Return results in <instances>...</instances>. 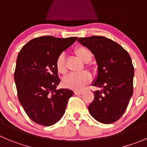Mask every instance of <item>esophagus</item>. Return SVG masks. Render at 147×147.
I'll return each mask as SVG.
<instances>
[{"mask_svg": "<svg viewBox=\"0 0 147 147\" xmlns=\"http://www.w3.org/2000/svg\"><path fill=\"white\" fill-rule=\"evenodd\" d=\"M74 93H75V95H79V94H83V91H82V90H75Z\"/></svg>", "mask_w": 147, "mask_h": 147, "instance_id": "esophagus-1", "label": "esophagus"}]
</instances>
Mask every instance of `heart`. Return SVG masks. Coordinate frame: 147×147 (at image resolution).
I'll return each instance as SVG.
<instances>
[{
	"instance_id": "obj_1",
	"label": "heart",
	"mask_w": 147,
	"mask_h": 147,
	"mask_svg": "<svg viewBox=\"0 0 147 147\" xmlns=\"http://www.w3.org/2000/svg\"><path fill=\"white\" fill-rule=\"evenodd\" d=\"M74 53L82 61L86 63V67L90 68V66L88 64L93 58L92 51L84 46H78L74 49ZM55 66L57 72L60 74L64 75L67 72L65 65V59L64 53H60L57 58ZM91 80V76L90 73L86 71L76 74H70L66 77L63 80V85L64 87L72 90H79L83 89Z\"/></svg>"
}]
</instances>
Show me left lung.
Instances as JSON below:
<instances>
[{"label": "left lung", "instance_id": "1", "mask_svg": "<svg viewBox=\"0 0 147 147\" xmlns=\"http://www.w3.org/2000/svg\"><path fill=\"white\" fill-rule=\"evenodd\" d=\"M78 40L92 51L98 65V76L92 86L101 90L94 92L89 112L100 123H115L125 112L134 93V67L131 57L120 45L106 37L90 36Z\"/></svg>", "mask_w": 147, "mask_h": 147}]
</instances>
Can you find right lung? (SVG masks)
I'll return each instance as SVG.
<instances>
[{"instance_id":"1","label":"right lung","mask_w":147,"mask_h":147,"mask_svg":"<svg viewBox=\"0 0 147 147\" xmlns=\"http://www.w3.org/2000/svg\"><path fill=\"white\" fill-rule=\"evenodd\" d=\"M77 39L49 35L35 38L18 54L14 71L18 98L27 116L37 124L50 126L58 122L73 96L69 89H57L60 79L55 62Z\"/></svg>"}]
</instances>
